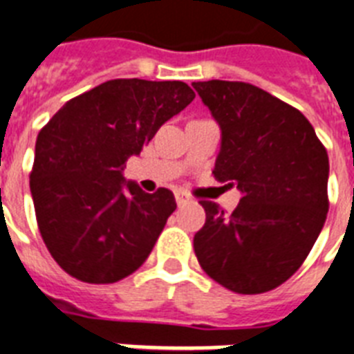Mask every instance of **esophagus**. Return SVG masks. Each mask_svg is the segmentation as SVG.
I'll list each match as a JSON object with an SVG mask.
<instances>
[{"instance_id":"1","label":"esophagus","mask_w":354,"mask_h":354,"mask_svg":"<svg viewBox=\"0 0 354 354\" xmlns=\"http://www.w3.org/2000/svg\"><path fill=\"white\" fill-rule=\"evenodd\" d=\"M175 201H177L179 206H184V204H188L192 198H189V195L184 194V192H175Z\"/></svg>"}]
</instances>
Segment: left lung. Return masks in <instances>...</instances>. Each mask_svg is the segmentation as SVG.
I'll return each mask as SVG.
<instances>
[{
    "label": "left lung",
    "instance_id": "obj_1",
    "mask_svg": "<svg viewBox=\"0 0 354 354\" xmlns=\"http://www.w3.org/2000/svg\"><path fill=\"white\" fill-rule=\"evenodd\" d=\"M194 88L223 130L213 177L242 194L232 213L201 201L195 255L233 293H266L299 270L326 223L328 151L297 108L255 84L212 79Z\"/></svg>",
    "mask_w": 354,
    "mask_h": 354
}]
</instances>
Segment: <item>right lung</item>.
<instances>
[{"label": "right lung", "instance_id": "add662e5", "mask_svg": "<svg viewBox=\"0 0 354 354\" xmlns=\"http://www.w3.org/2000/svg\"><path fill=\"white\" fill-rule=\"evenodd\" d=\"M194 97L183 81L112 79L41 128L30 171L37 227L70 277L112 284L148 259L177 204L168 188L124 183L122 165Z\"/></svg>", "mask_w": 354, "mask_h": 354}]
</instances>
